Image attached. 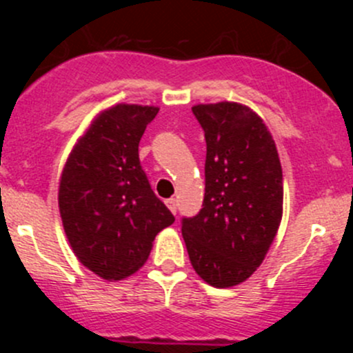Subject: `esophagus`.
I'll return each instance as SVG.
<instances>
[{
    "instance_id": "34e87169",
    "label": "esophagus",
    "mask_w": 353,
    "mask_h": 353,
    "mask_svg": "<svg viewBox=\"0 0 353 353\" xmlns=\"http://www.w3.org/2000/svg\"><path fill=\"white\" fill-rule=\"evenodd\" d=\"M165 205H167V208H169L172 213L177 212V199L176 198H169L165 201Z\"/></svg>"
}]
</instances>
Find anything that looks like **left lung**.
I'll return each instance as SVG.
<instances>
[{"label": "left lung", "instance_id": "1", "mask_svg": "<svg viewBox=\"0 0 353 353\" xmlns=\"http://www.w3.org/2000/svg\"><path fill=\"white\" fill-rule=\"evenodd\" d=\"M205 131V198L183 219L194 272L216 288L243 283L258 270L280 227L283 176L272 133L237 102L198 104Z\"/></svg>", "mask_w": 353, "mask_h": 353}]
</instances>
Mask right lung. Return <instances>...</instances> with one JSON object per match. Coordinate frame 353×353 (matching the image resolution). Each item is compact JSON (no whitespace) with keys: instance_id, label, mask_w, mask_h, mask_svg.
Wrapping results in <instances>:
<instances>
[{"instance_id":"right-lung-1","label":"right lung","mask_w":353,"mask_h":353,"mask_svg":"<svg viewBox=\"0 0 353 353\" xmlns=\"http://www.w3.org/2000/svg\"><path fill=\"white\" fill-rule=\"evenodd\" d=\"M159 108L117 104L102 110L68 157L59 213L74 256L104 280L143 266L152 243L174 215L152 191L138 145Z\"/></svg>"}]
</instances>
